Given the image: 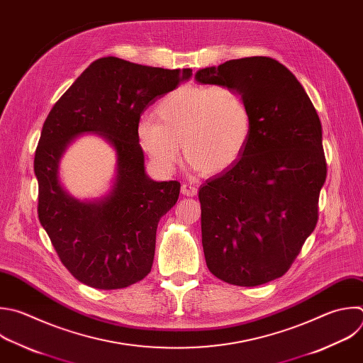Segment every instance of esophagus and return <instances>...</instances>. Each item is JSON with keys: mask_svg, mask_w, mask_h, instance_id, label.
<instances>
[{"mask_svg": "<svg viewBox=\"0 0 363 363\" xmlns=\"http://www.w3.org/2000/svg\"><path fill=\"white\" fill-rule=\"evenodd\" d=\"M196 188L195 186H192V185H188V184H184L182 186H181V194L182 195H186V196H194V195H196Z\"/></svg>", "mask_w": 363, "mask_h": 363, "instance_id": "1", "label": "esophagus"}]
</instances>
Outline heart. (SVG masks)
<instances>
[{
	"mask_svg": "<svg viewBox=\"0 0 363 363\" xmlns=\"http://www.w3.org/2000/svg\"><path fill=\"white\" fill-rule=\"evenodd\" d=\"M155 115L140 121L137 137L164 172L172 171L182 144L185 161L201 175L222 174L242 157L252 134L245 96L226 85L179 86L160 101Z\"/></svg>",
	"mask_w": 363,
	"mask_h": 363,
	"instance_id": "b5f03b06",
	"label": "heart"
}]
</instances>
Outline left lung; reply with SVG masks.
<instances>
[{
    "label": "left lung",
    "instance_id": "obj_1",
    "mask_svg": "<svg viewBox=\"0 0 363 363\" xmlns=\"http://www.w3.org/2000/svg\"><path fill=\"white\" fill-rule=\"evenodd\" d=\"M195 79L242 92L252 115L242 157L198 192L206 267L230 285L271 282L318 222L326 179L319 116L296 77L268 57L202 68Z\"/></svg>",
    "mask_w": 363,
    "mask_h": 363
}]
</instances>
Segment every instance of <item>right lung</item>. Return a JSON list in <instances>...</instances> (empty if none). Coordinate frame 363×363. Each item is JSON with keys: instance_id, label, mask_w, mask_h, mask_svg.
<instances>
[{"instance_id": "right-lung-1", "label": "right lung", "mask_w": 363, "mask_h": 363, "mask_svg": "<svg viewBox=\"0 0 363 363\" xmlns=\"http://www.w3.org/2000/svg\"><path fill=\"white\" fill-rule=\"evenodd\" d=\"M192 69H164L116 57L94 61L55 102L35 151L38 218L64 267L96 289L127 288L150 272L157 226L178 201V181H154L137 128L141 113L189 79ZM84 133L116 151V177L101 199L81 201L59 179L66 148Z\"/></svg>"}]
</instances>
